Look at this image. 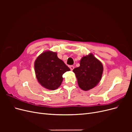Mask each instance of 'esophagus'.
<instances>
[{
  "instance_id": "obj_1",
  "label": "esophagus",
  "mask_w": 132,
  "mask_h": 132,
  "mask_svg": "<svg viewBox=\"0 0 132 132\" xmlns=\"http://www.w3.org/2000/svg\"><path fill=\"white\" fill-rule=\"evenodd\" d=\"M69 68H70V69L71 70H73L74 69V67L73 65H70L69 67Z\"/></svg>"
}]
</instances>
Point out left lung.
<instances>
[{"mask_svg":"<svg viewBox=\"0 0 132 132\" xmlns=\"http://www.w3.org/2000/svg\"><path fill=\"white\" fill-rule=\"evenodd\" d=\"M103 71L101 62L93 54L85 55L80 62V67L73 70L77 78L78 85L84 91L93 89L100 81Z\"/></svg>","mask_w":132,"mask_h":132,"instance_id":"1","label":"left lung"}]
</instances>
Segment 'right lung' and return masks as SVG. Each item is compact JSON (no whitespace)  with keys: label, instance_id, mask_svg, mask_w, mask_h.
I'll list each match as a JSON object with an SVG mask.
<instances>
[{"label":"right lung","instance_id":"1","mask_svg":"<svg viewBox=\"0 0 132 132\" xmlns=\"http://www.w3.org/2000/svg\"><path fill=\"white\" fill-rule=\"evenodd\" d=\"M35 71L38 82L45 88L54 90L61 86L63 74L70 71L69 67L57 57V52L47 51L36 58Z\"/></svg>","mask_w":132,"mask_h":132}]
</instances>
